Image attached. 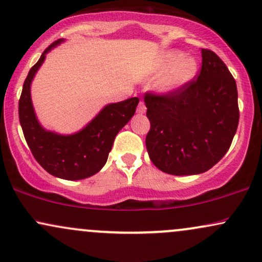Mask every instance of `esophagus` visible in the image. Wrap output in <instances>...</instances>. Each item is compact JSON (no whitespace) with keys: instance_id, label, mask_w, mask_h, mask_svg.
Returning a JSON list of instances; mask_svg holds the SVG:
<instances>
[{"instance_id":"obj_1","label":"esophagus","mask_w":262,"mask_h":262,"mask_svg":"<svg viewBox=\"0 0 262 262\" xmlns=\"http://www.w3.org/2000/svg\"><path fill=\"white\" fill-rule=\"evenodd\" d=\"M137 112H138V113H140V114H143V113H145V112H146V106H145V102H144L143 100H141V101L139 102V104H138Z\"/></svg>"}]
</instances>
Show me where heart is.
<instances>
[{"label": "heart", "mask_w": 262, "mask_h": 262, "mask_svg": "<svg viewBox=\"0 0 262 262\" xmlns=\"http://www.w3.org/2000/svg\"><path fill=\"white\" fill-rule=\"evenodd\" d=\"M164 80L161 81L160 89L162 91H173L193 79L197 73V61L192 56L183 58V54L179 52L169 53L165 58L164 69L172 68Z\"/></svg>", "instance_id": "heart-1"}]
</instances>
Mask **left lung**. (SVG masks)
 Instances as JSON below:
<instances>
[{
    "mask_svg": "<svg viewBox=\"0 0 262 262\" xmlns=\"http://www.w3.org/2000/svg\"><path fill=\"white\" fill-rule=\"evenodd\" d=\"M150 160L170 175H197L228 151L239 124L233 75L214 52L202 49L197 77L166 93L146 92Z\"/></svg>",
    "mask_w": 262,
    "mask_h": 262,
    "instance_id": "1",
    "label": "left lung"
}]
</instances>
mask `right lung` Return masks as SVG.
Segmentation results:
<instances>
[{"mask_svg": "<svg viewBox=\"0 0 262 262\" xmlns=\"http://www.w3.org/2000/svg\"><path fill=\"white\" fill-rule=\"evenodd\" d=\"M61 39L44 50L38 62L29 70L19 98V122L33 156L50 175L59 179L82 180L95 175L106 164L108 154L118 132L130 121L139 98L108 104L82 130L73 135H59L48 132L39 124L31 98V83L45 54L56 47Z\"/></svg>", "mask_w": 262, "mask_h": 262, "instance_id": "right-lung-1", "label": "right lung"}]
</instances>
